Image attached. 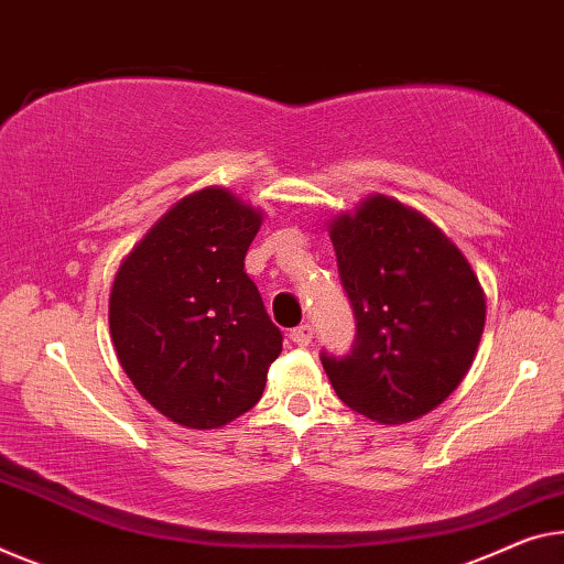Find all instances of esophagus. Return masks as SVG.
<instances>
[{"label":"esophagus","mask_w":564,"mask_h":564,"mask_svg":"<svg viewBox=\"0 0 564 564\" xmlns=\"http://www.w3.org/2000/svg\"><path fill=\"white\" fill-rule=\"evenodd\" d=\"M290 340H292L294 345H300V348H307V345L312 343V325L302 323V325H297V327H292V330H290Z\"/></svg>","instance_id":"34e87169"}]
</instances>
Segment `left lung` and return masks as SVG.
Segmentation results:
<instances>
[{"label":"left lung","mask_w":564,"mask_h":564,"mask_svg":"<svg viewBox=\"0 0 564 564\" xmlns=\"http://www.w3.org/2000/svg\"><path fill=\"white\" fill-rule=\"evenodd\" d=\"M355 315L348 355H319L337 398L378 423L421 419L456 391L487 302L471 264L426 216L370 196L330 224Z\"/></svg>","instance_id":"left-lung-1"}]
</instances>
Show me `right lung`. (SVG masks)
Here are the masks:
<instances>
[{"label": "right lung", "mask_w": 564, "mask_h": 564, "mask_svg": "<svg viewBox=\"0 0 564 564\" xmlns=\"http://www.w3.org/2000/svg\"><path fill=\"white\" fill-rule=\"evenodd\" d=\"M262 214L227 188L181 198L118 267L110 337L126 376L186 429H219L262 398L282 333L245 272Z\"/></svg>", "instance_id": "1"}]
</instances>
